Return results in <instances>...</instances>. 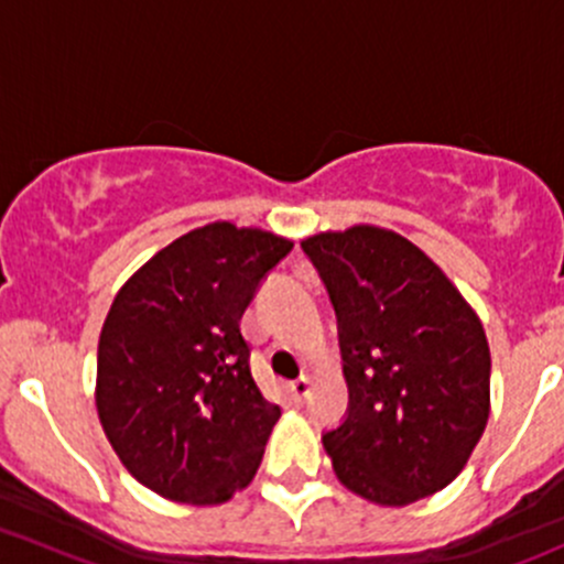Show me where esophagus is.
Wrapping results in <instances>:
<instances>
[{"label":"esophagus","instance_id":"1","mask_svg":"<svg viewBox=\"0 0 564 564\" xmlns=\"http://www.w3.org/2000/svg\"><path fill=\"white\" fill-rule=\"evenodd\" d=\"M308 392H311V379L308 377H300V379H294V382H289V395H292L294 403H303Z\"/></svg>","mask_w":564,"mask_h":564}]
</instances>
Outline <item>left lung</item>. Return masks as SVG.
I'll use <instances>...</instances> for the list:
<instances>
[{
  "label": "left lung",
  "instance_id": "1",
  "mask_svg": "<svg viewBox=\"0 0 564 564\" xmlns=\"http://www.w3.org/2000/svg\"><path fill=\"white\" fill-rule=\"evenodd\" d=\"M338 316L349 409L322 436L357 497L403 508L451 486L486 431L491 351L451 278L379 226L305 237Z\"/></svg>",
  "mask_w": 564,
  "mask_h": 564
}]
</instances>
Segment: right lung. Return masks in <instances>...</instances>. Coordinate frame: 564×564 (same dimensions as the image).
<instances>
[{
  "label": "right lung",
  "mask_w": 564,
  "mask_h": 564,
  "mask_svg": "<svg viewBox=\"0 0 564 564\" xmlns=\"http://www.w3.org/2000/svg\"><path fill=\"white\" fill-rule=\"evenodd\" d=\"M292 248L215 220L158 250L113 297L95 403L113 453L150 491L220 505L253 480L281 406L253 382L240 318Z\"/></svg>",
  "instance_id": "1"
}]
</instances>
